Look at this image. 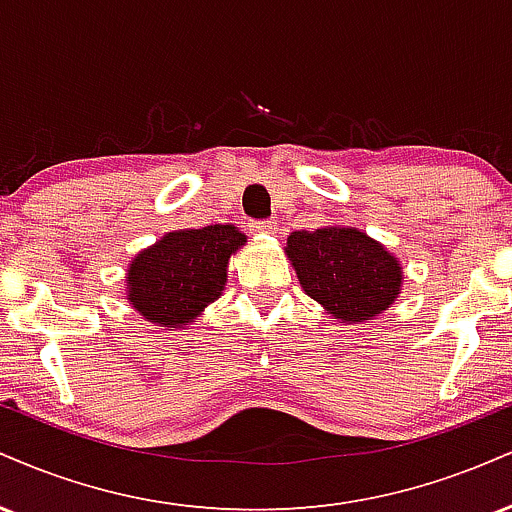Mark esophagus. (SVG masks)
Here are the masks:
<instances>
[{
    "label": "esophagus",
    "instance_id": "obj_1",
    "mask_svg": "<svg viewBox=\"0 0 512 512\" xmlns=\"http://www.w3.org/2000/svg\"><path fill=\"white\" fill-rule=\"evenodd\" d=\"M250 231L252 233H276V223L272 221V219H267V221H252L250 223Z\"/></svg>",
    "mask_w": 512,
    "mask_h": 512
}]
</instances>
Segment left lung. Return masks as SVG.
<instances>
[{"label": "left lung", "instance_id": "obj_1", "mask_svg": "<svg viewBox=\"0 0 512 512\" xmlns=\"http://www.w3.org/2000/svg\"><path fill=\"white\" fill-rule=\"evenodd\" d=\"M286 255L303 291L346 325L378 317L402 291L404 274L397 257L358 228L293 231Z\"/></svg>", "mask_w": 512, "mask_h": 512}]
</instances>
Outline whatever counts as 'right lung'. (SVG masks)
<instances>
[{
    "mask_svg": "<svg viewBox=\"0 0 512 512\" xmlns=\"http://www.w3.org/2000/svg\"><path fill=\"white\" fill-rule=\"evenodd\" d=\"M245 243L231 223L166 233L129 264L127 301L154 325H190L221 296L228 260Z\"/></svg>",
    "mask_w": 512,
    "mask_h": 512,
    "instance_id": "right-lung-1",
    "label": "right lung"
}]
</instances>
